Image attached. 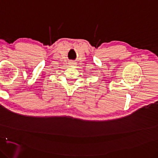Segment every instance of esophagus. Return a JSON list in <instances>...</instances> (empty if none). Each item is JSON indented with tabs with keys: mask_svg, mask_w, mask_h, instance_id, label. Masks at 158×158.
<instances>
[{
	"mask_svg": "<svg viewBox=\"0 0 158 158\" xmlns=\"http://www.w3.org/2000/svg\"><path fill=\"white\" fill-rule=\"evenodd\" d=\"M69 64H70V65H75V64H76L75 63V62H73V61H71V62L69 63Z\"/></svg>",
	"mask_w": 158,
	"mask_h": 158,
	"instance_id": "obj_1",
	"label": "esophagus"
}]
</instances>
